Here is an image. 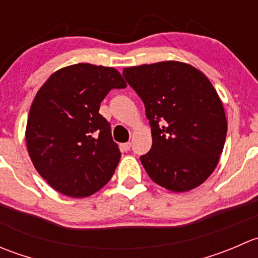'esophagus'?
I'll return each instance as SVG.
<instances>
[{"label":"esophagus","instance_id":"1","mask_svg":"<svg viewBox=\"0 0 258 258\" xmlns=\"http://www.w3.org/2000/svg\"><path fill=\"white\" fill-rule=\"evenodd\" d=\"M119 147H121L122 151H130V148H131V144L130 142H126V144H121L119 145Z\"/></svg>","mask_w":258,"mask_h":258}]
</instances>
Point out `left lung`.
Wrapping results in <instances>:
<instances>
[{
  "mask_svg": "<svg viewBox=\"0 0 258 258\" xmlns=\"http://www.w3.org/2000/svg\"><path fill=\"white\" fill-rule=\"evenodd\" d=\"M123 76L144 101L152 147L141 156L150 178L168 191L186 192L215 171L227 119L210 80L179 61L126 67Z\"/></svg>",
  "mask_w": 258,
  "mask_h": 258,
  "instance_id": "obj_1",
  "label": "left lung"
}]
</instances>
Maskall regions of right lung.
I'll return each instance as SVG.
<instances>
[{
  "label": "right lung",
  "instance_id": "1",
  "mask_svg": "<svg viewBox=\"0 0 258 258\" xmlns=\"http://www.w3.org/2000/svg\"><path fill=\"white\" fill-rule=\"evenodd\" d=\"M113 67L76 63L57 70L36 93L26 146L41 177L64 196L82 199L110 181L121 158L100 103L126 87Z\"/></svg>",
  "mask_w": 258,
  "mask_h": 258
}]
</instances>
